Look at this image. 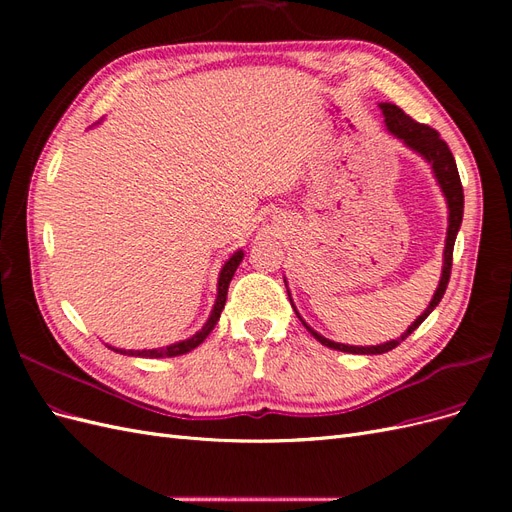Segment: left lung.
I'll list each match as a JSON object with an SVG mask.
<instances>
[{
	"mask_svg": "<svg viewBox=\"0 0 512 512\" xmlns=\"http://www.w3.org/2000/svg\"><path fill=\"white\" fill-rule=\"evenodd\" d=\"M380 111L384 115V123H386V130H389L395 138H399L401 143H404L408 149H412L414 153H418L429 166H431V173L436 177L440 190L446 198V207H448V228H446V241H444V256H442V275H440V284L433 292V297L427 305L425 312L418 316L410 327L401 333L397 339H391V342H384L378 346H348V344H337L331 342L324 335L316 333L309 324L299 316L297 307H294V314L299 316V320L303 322V327L312 333L322 346L333 348V350H342V352H350V354H382V352H389L393 348H397L404 339L421 327V322L433 312V309L438 307V303L442 301L446 286H448V277H451V267H453V247H455V239H457V232L463 220V188H461V179H459V170L455 164V158L448 145L442 141L440 134L429 128L423 126V123L414 121L412 117H408L404 111H401L399 106L391 104V102H380ZM286 282V280H284ZM290 297V292H288ZM292 303V299H290Z\"/></svg>",
	"mask_w": 512,
	"mask_h": 512,
	"instance_id": "1",
	"label": "left lung"
}]
</instances>
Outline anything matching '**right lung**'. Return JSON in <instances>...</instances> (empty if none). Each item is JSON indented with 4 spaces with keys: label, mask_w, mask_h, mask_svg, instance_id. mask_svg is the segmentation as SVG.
Here are the masks:
<instances>
[{
    "label": "right lung",
    "mask_w": 512,
    "mask_h": 512,
    "mask_svg": "<svg viewBox=\"0 0 512 512\" xmlns=\"http://www.w3.org/2000/svg\"><path fill=\"white\" fill-rule=\"evenodd\" d=\"M243 260V250H237L235 254H232L226 262L224 267L220 271V277H218V297H215V305L211 309L209 314V320L205 322V327L196 331L192 337L183 339V342H177V344H170V346H164V348H153V350H121V348H113L108 346L111 350L119 352V354H128V356H143V359H162V356H179V354H188L190 350H194L196 346H200L207 339V335L213 331L215 324H218L220 320V314L222 309L226 305V294H228V286H230V280L232 275H235L237 267L241 265Z\"/></svg>",
    "instance_id": "obj_1"
}]
</instances>
